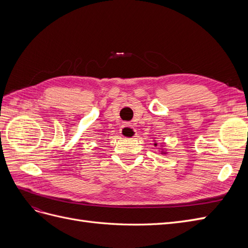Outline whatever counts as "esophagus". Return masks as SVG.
Here are the masks:
<instances>
[{
  "label": "esophagus",
  "instance_id": "34e87169",
  "mask_svg": "<svg viewBox=\"0 0 248 248\" xmlns=\"http://www.w3.org/2000/svg\"><path fill=\"white\" fill-rule=\"evenodd\" d=\"M120 133H121V137L124 138V139H133L134 137L137 136V131L136 129H134V127L129 125V124H125L122 126L121 128V131H120Z\"/></svg>",
  "mask_w": 248,
  "mask_h": 248
}]
</instances>
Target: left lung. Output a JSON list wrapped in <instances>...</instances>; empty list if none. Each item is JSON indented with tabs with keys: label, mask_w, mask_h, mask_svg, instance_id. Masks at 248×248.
Listing matches in <instances>:
<instances>
[{
	"label": "left lung",
	"mask_w": 248,
	"mask_h": 248,
	"mask_svg": "<svg viewBox=\"0 0 248 248\" xmlns=\"http://www.w3.org/2000/svg\"><path fill=\"white\" fill-rule=\"evenodd\" d=\"M154 146L157 147V142L156 141L154 142ZM158 149H159L158 151H159L160 154H167L168 153V149L166 148V146H164V144H160V148H158Z\"/></svg>",
	"instance_id": "8db88e82"
}]
</instances>
